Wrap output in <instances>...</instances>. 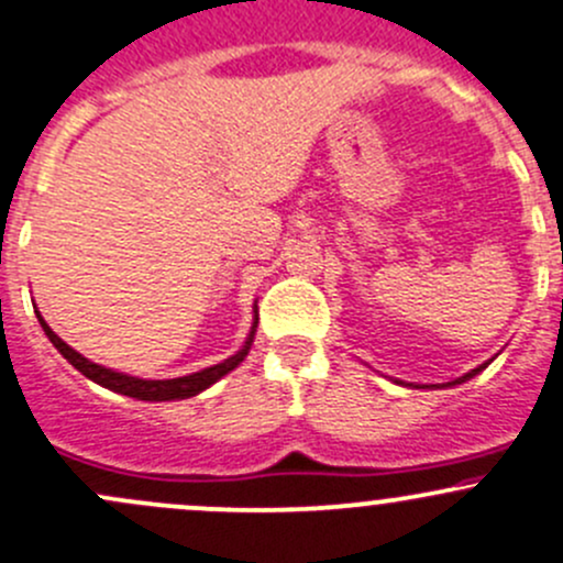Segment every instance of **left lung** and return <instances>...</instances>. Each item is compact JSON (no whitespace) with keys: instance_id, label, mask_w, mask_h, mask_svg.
I'll use <instances>...</instances> for the list:
<instances>
[{"instance_id":"left-lung-1","label":"left lung","mask_w":563,"mask_h":563,"mask_svg":"<svg viewBox=\"0 0 563 563\" xmlns=\"http://www.w3.org/2000/svg\"><path fill=\"white\" fill-rule=\"evenodd\" d=\"M487 365H490V362H485V365L474 367V371H471V373H465V376H460V378H455V382H450V384H441V387H455V384H463V382H468V378H474V376H476V373H482V371H485V367H487ZM397 384H400V382H397ZM406 387H411V384H406ZM430 387H439V384H430ZM419 389H424V387H419Z\"/></svg>"}]
</instances>
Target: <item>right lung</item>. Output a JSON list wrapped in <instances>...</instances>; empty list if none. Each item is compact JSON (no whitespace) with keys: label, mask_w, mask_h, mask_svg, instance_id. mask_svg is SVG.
Returning <instances> with one entry per match:
<instances>
[{"label":"right lung","mask_w":563,"mask_h":563,"mask_svg":"<svg viewBox=\"0 0 563 563\" xmlns=\"http://www.w3.org/2000/svg\"><path fill=\"white\" fill-rule=\"evenodd\" d=\"M35 313H37L40 327H43V332L48 334V340H51V343H54V349L59 351V354L65 356V360L70 362V365L76 367L78 373H84V376H87L89 382L100 384V387H106V389H111V391H119V395L135 397V400H152V402L185 400V397H196L198 391L212 387L214 382H220V378H223L225 373H231L236 365H240L242 360H245L250 345H253L255 327H258V316H255L253 318V329H250L245 345H242V349L236 351L234 356H229V360L220 362V365L203 367V371L190 373V376H181V378H163V382H146V378L128 376V373H117V371H111V367H103V365H95V362H89L87 356H81L76 349H70V345H67L65 340H62L59 334H56L54 329H51L48 323L43 321L40 310H35Z\"/></svg>","instance_id":"right-lung-1"}]
</instances>
